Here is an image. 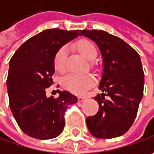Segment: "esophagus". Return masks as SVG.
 <instances>
[{
    "label": "esophagus",
    "mask_w": 154,
    "mask_h": 154,
    "mask_svg": "<svg viewBox=\"0 0 154 154\" xmlns=\"http://www.w3.org/2000/svg\"><path fill=\"white\" fill-rule=\"evenodd\" d=\"M85 96H78V97H77V100H78V102H79V103L84 102V101H85Z\"/></svg>",
    "instance_id": "34e87169"
}]
</instances>
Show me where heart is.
<instances>
[{
	"label": "heart",
	"instance_id": "b5f03b06",
	"mask_svg": "<svg viewBox=\"0 0 154 154\" xmlns=\"http://www.w3.org/2000/svg\"><path fill=\"white\" fill-rule=\"evenodd\" d=\"M77 51L87 60H92L97 55L95 45L87 39H80L75 44ZM67 50L66 47H61L57 51L53 59V66L56 71L60 74L66 72ZM94 85V78L90 75H70L63 80L64 87L69 92L76 94H83L87 89Z\"/></svg>",
	"mask_w": 154,
	"mask_h": 154
}]
</instances>
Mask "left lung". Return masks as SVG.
<instances>
[{
    "label": "left lung",
    "mask_w": 154,
    "mask_h": 154,
    "mask_svg": "<svg viewBox=\"0 0 154 154\" xmlns=\"http://www.w3.org/2000/svg\"><path fill=\"white\" fill-rule=\"evenodd\" d=\"M96 43L103 58L102 94L94 97L99 110L86 119L91 134L98 138L124 135L132 126L143 94L144 77L137 51L118 36L103 30H82L80 35Z\"/></svg>",
    "instance_id": "obj_1"
}]
</instances>
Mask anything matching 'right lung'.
<instances>
[{
	"label": "right lung",
	"instance_id": "obj_1",
	"mask_svg": "<svg viewBox=\"0 0 154 154\" xmlns=\"http://www.w3.org/2000/svg\"><path fill=\"white\" fill-rule=\"evenodd\" d=\"M80 33L47 29L26 40L11 57L7 77L10 107L26 135L45 140L63 131L65 111L77 103V96L60 91L59 97H47L45 90L52 85L55 53Z\"/></svg>",
	"mask_w": 154,
	"mask_h": 154
}]
</instances>
